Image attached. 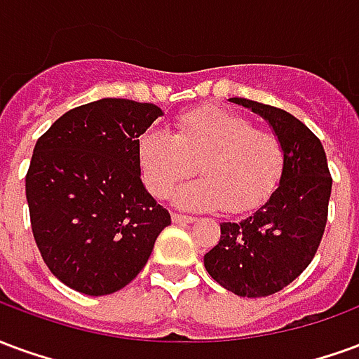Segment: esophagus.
I'll use <instances>...</instances> for the list:
<instances>
[{"label":"esophagus","mask_w":359,"mask_h":359,"mask_svg":"<svg viewBox=\"0 0 359 359\" xmlns=\"http://www.w3.org/2000/svg\"><path fill=\"white\" fill-rule=\"evenodd\" d=\"M172 223H194V217L192 215H182V213H172L171 215Z\"/></svg>","instance_id":"34e87169"}]
</instances>
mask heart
Returning a JSON list of instances; mask_svg holds the SVG:
<instances>
[{
  "mask_svg": "<svg viewBox=\"0 0 359 359\" xmlns=\"http://www.w3.org/2000/svg\"><path fill=\"white\" fill-rule=\"evenodd\" d=\"M136 163L149 194L165 198L196 171L202 179L175 194L187 210L244 213L283 179L286 149L277 134L223 107H196L175 118V133L149 126L136 138Z\"/></svg>",
  "mask_w": 359,
  "mask_h": 359,
  "instance_id": "b5f03b06",
  "label": "heart"
}]
</instances>
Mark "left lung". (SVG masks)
I'll return each instance as SVG.
<instances>
[{
  "instance_id": "8db88e82",
  "label": "left lung",
  "mask_w": 359,
  "mask_h": 359,
  "mask_svg": "<svg viewBox=\"0 0 359 359\" xmlns=\"http://www.w3.org/2000/svg\"><path fill=\"white\" fill-rule=\"evenodd\" d=\"M231 102L262 115L286 149L278 188L246 219L221 223V238L203 256L213 280L236 296L283 290L306 269L323 238L332 179L321 140L302 121L267 103Z\"/></svg>"
}]
</instances>
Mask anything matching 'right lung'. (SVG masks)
Listing matches in <instances>:
<instances>
[{
    "mask_svg": "<svg viewBox=\"0 0 359 359\" xmlns=\"http://www.w3.org/2000/svg\"><path fill=\"white\" fill-rule=\"evenodd\" d=\"M163 111L103 97L67 111L38 138L27 172L30 226L43 264L88 296L121 290L171 215L144 188L136 138Z\"/></svg>",
    "mask_w": 359,
    "mask_h": 359,
    "instance_id": "obj_1",
    "label": "right lung"
}]
</instances>
